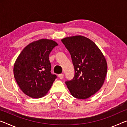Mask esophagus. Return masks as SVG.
Wrapping results in <instances>:
<instances>
[{"mask_svg": "<svg viewBox=\"0 0 127 127\" xmlns=\"http://www.w3.org/2000/svg\"><path fill=\"white\" fill-rule=\"evenodd\" d=\"M58 77H59L60 79H62V78H63V77H64V74H63V73L59 74V75H58Z\"/></svg>", "mask_w": 127, "mask_h": 127, "instance_id": "obj_1", "label": "esophagus"}]
</instances>
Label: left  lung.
Listing matches in <instances>:
<instances>
[{
    "instance_id": "left-lung-1",
    "label": "left lung",
    "mask_w": 127,
    "mask_h": 127,
    "mask_svg": "<svg viewBox=\"0 0 127 127\" xmlns=\"http://www.w3.org/2000/svg\"><path fill=\"white\" fill-rule=\"evenodd\" d=\"M61 41L71 54L74 69L73 78L65 84L74 98L87 99L103 85L107 71L105 58L93 42L83 36Z\"/></svg>"
}]
</instances>
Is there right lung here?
Returning a JSON list of instances; mask_svg holds the SVG:
<instances>
[{
  "label": "right lung",
  "instance_id": "right-lung-1",
  "mask_svg": "<svg viewBox=\"0 0 127 127\" xmlns=\"http://www.w3.org/2000/svg\"><path fill=\"white\" fill-rule=\"evenodd\" d=\"M58 44L52 40L41 39L24 48L16 60L14 77L24 93L33 98L45 96L57 76L51 73L49 56Z\"/></svg>",
  "mask_w": 127,
  "mask_h": 127
}]
</instances>
